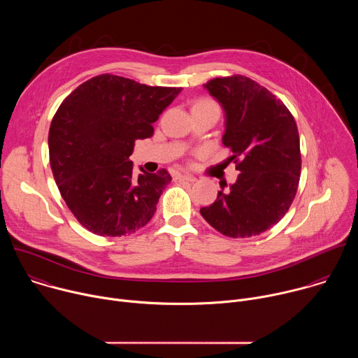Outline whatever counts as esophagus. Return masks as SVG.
<instances>
[{
    "label": "esophagus",
    "instance_id": "obj_1",
    "mask_svg": "<svg viewBox=\"0 0 358 358\" xmlns=\"http://www.w3.org/2000/svg\"><path fill=\"white\" fill-rule=\"evenodd\" d=\"M176 181H189V182H194L196 181V178L191 174H177L176 176Z\"/></svg>",
    "mask_w": 358,
    "mask_h": 358
}]
</instances>
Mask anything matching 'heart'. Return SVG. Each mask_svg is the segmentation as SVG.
Returning <instances> with one entry per match:
<instances>
[{
    "mask_svg": "<svg viewBox=\"0 0 358 358\" xmlns=\"http://www.w3.org/2000/svg\"><path fill=\"white\" fill-rule=\"evenodd\" d=\"M198 105H207V106H215L214 103H211V101H207V100H203V101H199ZM217 108V106H215Z\"/></svg>",
    "mask_w": 358,
    "mask_h": 358,
    "instance_id": "obj_1",
    "label": "heart"
}]
</instances>
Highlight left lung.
<instances>
[{"label": "left lung", "mask_w": 358, "mask_h": 358, "mask_svg": "<svg viewBox=\"0 0 358 358\" xmlns=\"http://www.w3.org/2000/svg\"><path fill=\"white\" fill-rule=\"evenodd\" d=\"M203 89L224 110L222 143L232 150L229 159L239 174L199 213L225 236L259 235L285 217L297 191L301 160L296 122L282 100L249 78H217Z\"/></svg>", "instance_id": "8db88e82"}]
</instances>
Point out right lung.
Returning a JSON list of instances; mask_svg holds the SVG:
<instances>
[{
    "label": "right lung",
    "mask_w": 358,
    "mask_h": 358,
    "mask_svg": "<svg viewBox=\"0 0 358 358\" xmlns=\"http://www.w3.org/2000/svg\"><path fill=\"white\" fill-rule=\"evenodd\" d=\"M180 92L100 75L62 101L48 136L50 169L68 208L90 232L122 236L155 215L171 176L143 167L136 176L129 157Z\"/></svg>",
    "instance_id": "1"
}]
</instances>
